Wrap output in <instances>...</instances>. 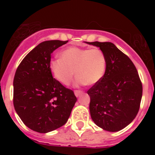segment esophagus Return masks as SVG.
<instances>
[{"mask_svg": "<svg viewBox=\"0 0 155 155\" xmlns=\"http://www.w3.org/2000/svg\"><path fill=\"white\" fill-rule=\"evenodd\" d=\"M82 93H83V91H79V90H76V91H74V94L76 97H78L80 94H82Z\"/></svg>", "mask_w": 155, "mask_h": 155, "instance_id": "esophagus-1", "label": "esophagus"}]
</instances>
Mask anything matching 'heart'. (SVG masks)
<instances>
[{
    "mask_svg": "<svg viewBox=\"0 0 155 155\" xmlns=\"http://www.w3.org/2000/svg\"><path fill=\"white\" fill-rule=\"evenodd\" d=\"M61 58L51 59L49 69L53 77L64 85H68L76 72L77 84L93 85L103 77L106 61L98 48L86 49L71 46L60 53Z\"/></svg>",
    "mask_w": 155,
    "mask_h": 155,
    "instance_id": "b5f03b06",
    "label": "heart"
}]
</instances>
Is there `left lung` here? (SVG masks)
I'll return each mask as SVG.
<instances>
[{
    "instance_id": "obj_1",
    "label": "left lung",
    "mask_w": 155,
    "mask_h": 155,
    "mask_svg": "<svg viewBox=\"0 0 155 155\" xmlns=\"http://www.w3.org/2000/svg\"><path fill=\"white\" fill-rule=\"evenodd\" d=\"M99 47L106 61L102 79L87 91L91 117L98 127L117 132L137 115L142 98L141 81L134 63L109 42H87Z\"/></svg>"
}]
</instances>
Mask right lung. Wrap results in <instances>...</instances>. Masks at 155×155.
Listing matches in <instances>:
<instances>
[{
  "label": "right lung",
  "instance_id": "1",
  "mask_svg": "<svg viewBox=\"0 0 155 155\" xmlns=\"http://www.w3.org/2000/svg\"><path fill=\"white\" fill-rule=\"evenodd\" d=\"M68 42H41L16 70L14 107L25 125L35 132L46 134L64 126L77 101L74 91L53 78L49 69L51 53Z\"/></svg>",
  "mask_w": 155,
  "mask_h": 155
}]
</instances>
